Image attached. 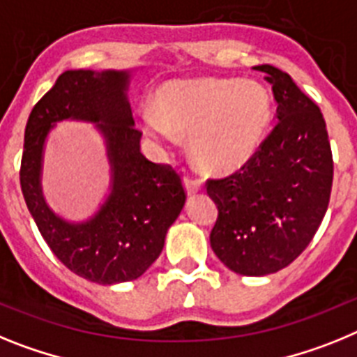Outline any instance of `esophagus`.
<instances>
[{"mask_svg":"<svg viewBox=\"0 0 357 357\" xmlns=\"http://www.w3.org/2000/svg\"><path fill=\"white\" fill-rule=\"evenodd\" d=\"M185 188H187L188 196L196 194V192L201 190V179H196V178H192V176H187V178H185Z\"/></svg>","mask_w":357,"mask_h":357,"instance_id":"34e87169","label":"esophagus"}]
</instances>
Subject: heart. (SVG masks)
<instances>
[{
  "label": "heart",
  "instance_id": "1",
  "mask_svg": "<svg viewBox=\"0 0 357 357\" xmlns=\"http://www.w3.org/2000/svg\"><path fill=\"white\" fill-rule=\"evenodd\" d=\"M158 111L144 107L145 135L172 144L190 136L192 154L203 169L230 172L252 160L271 122V95L255 80L204 79L161 88Z\"/></svg>",
  "mask_w": 357,
  "mask_h": 357
}]
</instances>
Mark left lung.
I'll return each instance as SVG.
<instances>
[{"label": "left lung", "mask_w": 357, "mask_h": 357, "mask_svg": "<svg viewBox=\"0 0 357 357\" xmlns=\"http://www.w3.org/2000/svg\"><path fill=\"white\" fill-rule=\"evenodd\" d=\"M257 70L271 84L277 126L241 170L206 181L219 210L210 246L246 277L280 271L307 248L327 212L334 170L320 107L278 68Z\"/></svg>", "instance_id": "obj_1"}]
</instances>
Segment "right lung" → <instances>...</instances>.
<instances>
[{
	"label": "right lung",
	"mask_w": 357,
	"mask_h": 357,
	"mask_svg": "<svg viewBox=\"0 0 357 357\" xmlns=\"http://www.w3.org/2000/svg\"><path fill=\"white\" fill-rule=\"evenodd\" d=\"M129 71L68 70L33 105L24 129L21 190L43 238L68 269L111 286L142 277L160 257L170 225L187 194L179 174L142 154V132L127 100ZM96 123L106 138L112 163V194L84 223H68L42 197V147L61 119Z\"/></svg>",
	"instance_id": "obj_1"
}]
</instances>
